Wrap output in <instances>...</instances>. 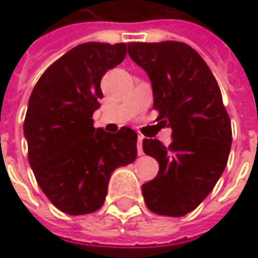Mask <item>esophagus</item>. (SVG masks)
I'll return each instance as SVG.
<instances>
[{"label":"esophagus","instance_id":"esophagus-1","mask_svg":"<svg viewBox=\"0 0 258 258\" xmlns=\"http://www.w3.org/2000/svg\"><path fill=\"white\" fill-rule=\"evenodd\" d=\"M142 143H143V137L139 136L137 137V154L139 155H143V146H142Z\"/></svg>","mask_w":258,"mask_h":258}]
</instances>
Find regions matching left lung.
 <instances>
[{"label":"left lung","instance_id":"obj_1","mask_svg":"<svg viewBox=\"0 0 258 258\" xmlns=\"http://www.w3.org/2000/svg\"><path fill=\"white\" fill-rule=\"evenodd\" d=\"M130 58L151 80L158 119L172 128V143L143 140V152L160 170L142 185L145 203L158 215L194 211L223 175L232 146V124L221 91L202 56L179 41L130 43Z\"/></svg>","mask_w":258,"mask_h":258}]
</instances>
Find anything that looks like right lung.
<instances>
[{
    "label": "right lung",
    "instance_id": "right-lung-1",
    "mask_svg": "<svg viewBox=\"0 0 258 258\" xmlns=\"http://www.w3.org/2000/svg\"><path fill=\"white\" fill-rule=\"evenodd\" d=\"M127 44L83 43L55 61L34 86L24 134L28 160L46 197L69 215L98 211L115 169L137 157V133L94 128L100 82L124 61Z\"/></svg>",
    "mask_w": 258,
    "mask_h": 258
}]
</instances>
